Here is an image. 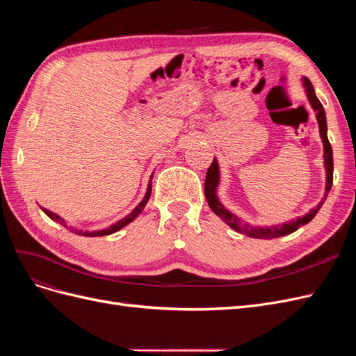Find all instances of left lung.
<instances>
[{"label":"left lung","mask_w":356,"mask_h":356,"mask_svg":"<svg viewBox=\"0 0 356 356\" xmlns=\"http://www.w3.org/2000/svg\"><path fill=\"white\" fill-rule=\"evenodd\" d=\"M301 86H303L306 98L310 104L312 108L315 111L318 126H319V135L322 139V145H324V168H325V191H324V197L321 199V202L316 204L315 208H312L307 213H305L303 217H298L296 220H291L288 222L282 224H272V225H252L250 222L243 221L238 215L229 211L221 203L218 197V187L221 182V174H220V166H218V160L217 157H213L212 165L209 166L207 172V179H204V197L208 200L209 208L213 211L215 215L218 217L232 227L234 232L242 233L245 236H250V238L255 239H275V238H281V236H286L289 233H293L298 230V227L310 222L314 220L318 211L321 209L322 204L327 200L328 193L332 186V148L328 141L327 136V117H325V110L319 99L316 98V93L314 86H312L310 80L307 77H301Z\"/></svg>","instance_id":"1"}]
</instances>
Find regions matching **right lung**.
Returning <instances> with one entry per match:
<instances>
[{"label":"right lung","mask_w":356,"mask_h":356,"mask_svg":"<svg viewBox=\"0 0 356 356\" xmlns=\"http://www.w3.org/2000/svg\"><path fill=\"white\" fill-rule=\"evenodd\" d=\"M154 174V172H153ZM153 174H152V177H149V181H148V186H147V191H145V196H144V199L138 203V207L131 212V213H127L124 218H122V220H118L117 222H114V224H111L110 227H106V229H102V230H96V232H89V230H77V229H74V227H68V224H67V221L63 220L62 217H59L58 213H55V212H51V211H49V209H44L42 208V211H44V213L47 215V217L50 218V220H53V221H56V222H59V224H62L63 227H68L71 232H74V233H77V234H81V236H92V238H95V236H106V234H113V233H115V232H118V230H122L124 225H127L129 222H132L139 213L143 212V209L145 208V204H147V202L149 200V196H152V179H153Z\"/></svg>","instance_id":"1"}]
</instances>
